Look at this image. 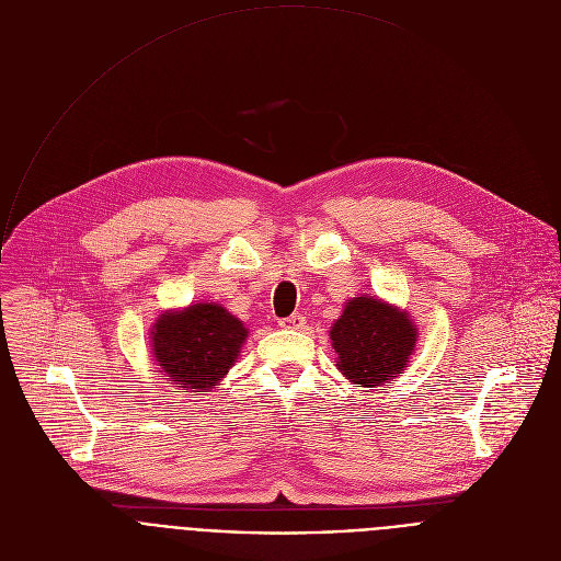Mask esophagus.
Wrapping results in <instances>:
<instances>
[{"mask_svg": "<svg viewBox=\"0 0 561 561\" xmlns=\"http://www.w3.org/2000/svg\"><path fill=\"white\" fill-rule=\"evenodd\" d=\"M304 324H306V317L299 312H293V314L279 319V327L290 329V331H299V329H304Z\"/></svg>", "mask_w": 561, "mask_h": 561, "instance_id": "34e87169", "label": "esophagus"}]
</instances>
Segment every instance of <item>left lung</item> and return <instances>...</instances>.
Masks as SVG:
<instances>
[{
	"instance_id": "left-lung-1",
	"label": "left lung",
	"mask_w": 561,
	"mask_h": 561,
	"mask_svg": "<svg viewBox=\"0 0 561 561\" xmlns=\"http://www.w3.org/2000/svg\"><path fill=\"white\" fill-rule=\"evenodd\" d=\"M340 370L355 383L375 388L394 379L413 355L417 331L407 312L381 299L355 297L331 331Z\"/></svg>"
}]
</instances>
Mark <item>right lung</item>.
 Returning <instances> with one entry per match:
<instances>
[{
	"label": "right lung",
	"mask_w": 561,
	"mask_h": 561,
	"mask_svg": "<svg viewBox=\"0 0 561 561\" xmlns=\"http://www.w3.org/2000/svg\"><path fill=\"white\" fill-rule=\"evenodd\" d=\"M247 337L244 324L219 304H193L159 317L150 340L169 383L182 392H206L228 373Z\"/></svg>",
	"instance_id": "1"
}]
</instances>
